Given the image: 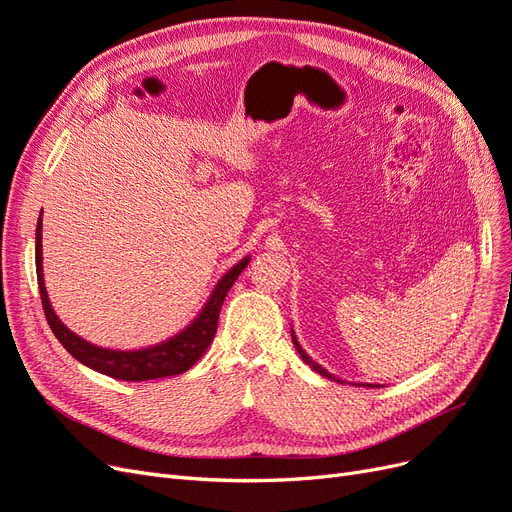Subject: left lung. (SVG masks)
<instances>
[{"instance_id": "left-lung-1", "label": "left lung", "mask_w": 512, "mask_h": 512, "mask_svg": "<svg viewBox=\"0 0 512 512\" xmlns=\"http://www.w3.org/2000/svg\"><path fill=\"white\" fill-rule=\"evenodd\" d=\"M292 342H294V346H297V350H299V354H301V359H303V361H305V363H307L309 367H312L314 371H318V374H320V376H327V378H331V380H337V378H335L333 374H329V371H327V369H322V367H320L318 363H314L312 359H309V356H307V354H305V350H303V348L299 346V342H297V337H294V335H292ZM337 382H342V380H337ZM361 386H365V384H361ZM367 386H371V384H367Z\"/></svg>"}]
</instances>
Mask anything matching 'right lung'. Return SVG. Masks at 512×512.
<instances>
[{
    "label": "right lung",
    "mask_w": 512,
    "mask_h": 512,
    "mask_svg": "<svg viewBox=\"0 0 512 512\" xmlns=\"http://www.w3.org/2000/svg\"><path fill=\"white\" fill-rule=\"evenodd\" d=\"M247 262H250V258H243L239 265L232 267L222 277L203 312H200V316L190 324V327L181 331L177 337L168 339V342L160 346H151L147 350H134V352L108 350V348H98L94 344L85 342V339H81L79 335H74L66 324H61V320L55 316L49 297H46L44 277H42V218L38 220V226H36V275H38V288H40V299H42L46 322H49V327L59 339V344L64 346L76 361H81L83 365L100 371V374H106L117 380L141 382V380L177 376V374H183V371H188L213 342V335L218 331L222 303L226 299L230 286L237 282L239 273L247 267Z\"/></svg>",
    "instance_id": "add662e5"
}]
</instances>
